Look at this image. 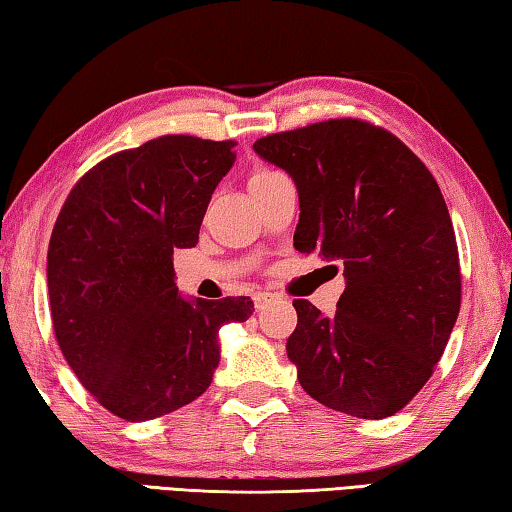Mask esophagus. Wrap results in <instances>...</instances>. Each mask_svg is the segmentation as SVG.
I'll list each match as a JSON object with an SVG mask.
<instances>
[{
    "mask_svg": "<svg viewBox=\"0 0 512 512\" xmlns=\"http://www.w3.org/2000/svg\"><path fill=\"white\" fill-rule=\"evenodd\" d=\"M272 301H274V294H272V292H258V294H254V306H256V310L267 308Z\"/></svg>",
    "mask_w": 512,
    "mask_h": 512,
    "instance_id": "34e87169",
    "label": "esophagus"
}]
</instances>
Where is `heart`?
Returning <instances> with one entry per match:
<instances>
[{
    "label": "heart",
    "mask_w": 512,
    "mask_h": 512,
    "mask_svg": "<svg viewBox=\"0 0 512 512\" xmlns=\"http://www.w3.org/2000/svg\"><path fill=\"white\" fill-rule=\"evenodd\" d=\"M274 175H279V173H276V170H270V168H258V170H254V173H251L249 184L251 182H261V179H270Z\"/></svg>",
    "instance_id": "b5f03b06"
}]
</instances>
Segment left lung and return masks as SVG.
Instances as JSON below:
<instances>
[{"label":"left lung","instance_id":"left-lung-1","mask_svg":"<svg viewBox=\"0 0 512 512\" xmlns=\"http://www.w3.org/2000/svg\"><path fill=\"white\" fill-rule=\"evenodd\" d=\"M254 150L297 186L294 247L344 267L333 317L294 301L285 351L303 391L355 418L393 416L425 387L461 308L441 188L398 137L357 119L270 134Z\"/></svg>","mask_w":512,"mask_h":512}]
</instances>
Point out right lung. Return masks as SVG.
<instances>
[{
	"label": "right lung",
	"instance_id": "obj_1",
	"mask_svg": "<svg viewBox=\"0 0 512 512\" xmlns=\"http://www.w3.org/2000/svg\"><path fill=\"white\" fill-rule=\"evenodd\" d=\"M236 143L166 134L96 164L71 188L51 233L53 330L83 387L130 423L209 389L218 330L247 321L249 297H182L173 251L197 245Z\"/></svg>",
	"mask_w": 512,
	"mask_h": 512
}]
</instances>
